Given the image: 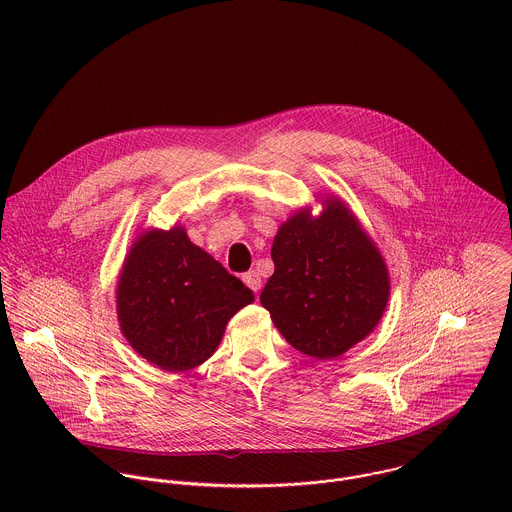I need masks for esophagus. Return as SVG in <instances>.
<instances>
[{"mask_svg":"<svg viewBox=\"0 0 512 512\" xmlns=\"http://www.w3.org/2000/svg\"><path fill=\"white\" fill-rule=\"evenodd\" d=\"M242 280H244V284H246L252 292H258L260 286H262V278H260V274H258L256 270H250L248 274H244Z\"/></svg>","mask_w":512,"mask_h":512,"instance_id":"esophagus-1","label":"esophagus"}]
</instances>
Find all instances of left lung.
I'll list each match as a JSON object with an SVG mask.
<instances>
[{
  "label": "left lung",
  "instance_id": "8db88e82",
  "mask_svg": "<svg viewBox=\"0 0 512 512\" xmlns=\"http://www.w3.org/2000/svg\"><path fill=\"white\" fill-rule=\"evenodd\" d=\"M319 217L295 211L274 238V274L260 293L299 353L331 361L368 337L388 305L386 262L361 220L329 195Z\"/></svg>",
  "mask_w": 512,
  "mask_h": 512
}]
</instances>
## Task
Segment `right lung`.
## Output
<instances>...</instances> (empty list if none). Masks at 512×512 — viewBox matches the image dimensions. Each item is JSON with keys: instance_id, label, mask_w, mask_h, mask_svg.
Wrapping results in <instances>:
<instances>
[{"instance_id": "right-lung-1", "label": "right lung", "mask_w": 512, "mask_h": 512, "mask_svg": "<svg viewBox=\"0 0 512 512\" xmlns=\"http://www.w3.org/2000/svg\"><path fill=\"white\" fill-rule=\"evenodd\" d=\"M252 301L254 293L193 244L181 224L138 234L116 286L122 335L140 357L167 372H185L213 357L230 317Z\"/></svg>"}]
</instances>
